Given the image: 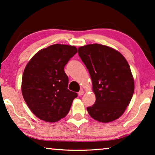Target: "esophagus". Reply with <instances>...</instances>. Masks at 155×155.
Returning a JSON list of instances; mask_svg holds the SVG:
<instances>
[{
    "instance_id": "34e87169",
    "label": "esophagus",
    "mask_w": 155,
    "mask_h": 155,
    "mask_svg": "<svg viewBox=\"0 0 155 155\" xmlns=\"http://www.w3.org/2000/svg\"><path fill=\"white\" fill-rule=\"evenodd\" d=\"M84 94V91L82 90H80V92H78V94H79V96H82V95H83Z\"/></svg>"
}]
</instances>
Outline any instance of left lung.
Here are the masks:
<instances>
[{"instance_id":"obj_1","label":"left lung","mask_w":155,"mask_h":155,"mask_svg":"<svg viewBox=\"0 0 155 155\" xmlns=\"http://www.w3.org/2000/svg\"><path fill=\"white\" fill-rule=\"evenodd\" d=\"M78 54L90 73L96 96L87 108L94 119L108 123L124 113L134 92V80L128 63L114 48L98 44L78 48Z\"/></svg>"}]
</instances>
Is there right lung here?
<instances>
[{"label": "right lung", "mask_w": 155, "mask_h": 155, "mask_svg": "<svg viewBox=\"0 0 155 155\" xmlns=\"http://www.w3.org/2000/svg\"><path fill=\"white\" fill-rule=\"evenodd\" d=\"M78 52L75 46L56 44L38 51L25 67L22 93L35 115L47 122L64 118L76 92L70 91L64 67Z\"/></svg>", "instance_id": "1"}]
</instances>
